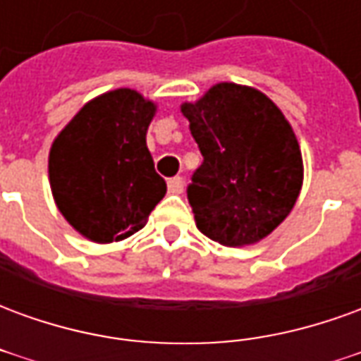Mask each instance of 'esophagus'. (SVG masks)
<instances>
[{
	"mask_svg": "<svg viewBox=\"0 0 361 361\" xmlns=\"http://www.w3.org/2000/svg\"><path fill=\"white\" fill-rule=\"evenodd\" d=\"M168 191H170V193H173V195L181 193V191H183V178H180V176L170 178V180H168Z\"/></svg>",
	"mask_w": 361,
	"mask_h": 361,
	"instance_id": "34e87169",
	"label": "esophagus"
}]
</instances>
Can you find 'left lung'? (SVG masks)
<instances>
[{
    "instance_id": "left-lung-1",
    "label": "left lung",
    "mask_w": 361,
    "mask_h": 361,
    "mask_svg": "<svg viewBox=\"0 0 361 361\" xmlns=\"http://www.w3.org/2000/svg\"><path fill=\"white\" fill-rule=\"evenodd\" d=\"M181 114L203 154L188 185L197 228L230 247L267 238L294 209L303 180L282 111L259 90L220 82Z\"/></svg>"
}]
</instances>
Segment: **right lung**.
Masks as SVG:
<instances>
[{
	"label": "right lung",
	"mask_w": 361,
	"mask_h": 361,
	"mask_svg": "<svg viewBox=\"0 0 361 361\" xmlns=\"http://www.w3.org/2000/svg\"><path fill=\"white\" fill-rule=\"evenodd\" d=\"M157 106L131 89L85 104L50 150V185L59 212L92 242L139 232L166 195L147 149Z\"/></svg>",
	"instance_id": "right-lung-1"
}]
</instances>
